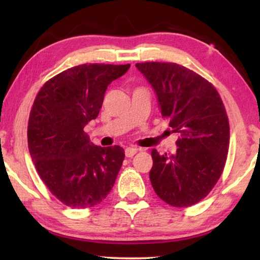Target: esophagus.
<instances>
[{"mask_svg":"<svg viewBox=\"0 0 260 260\" xmlns=\"http://www.w3.org/2000/svg\"><path fill=\"white\" fill-rule=\"evenodd\" d=\"M138 150H139V149H136L134 147H128V148H126L125 155H126V157H133L135 153L138 152Z\"/></svg>","mask_w":260,"mask_h":260,"instance_id":"34e87169","label":"esophagus"}]
</instances>
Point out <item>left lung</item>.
Returning <instances> with one entry per match:
<instances>
[{
	"label": "left lung",
	"mask_w": 260,
	"mask_h": 260,
	"mask_svg": "<svg viewBox=\"0 0 260 260\" xmlns=\"http://www.w3.org/2000/svg\"><path fill=\"white\" fill-rule=\"evenodd\" d=\"M136 68L155 89L161 117L179 134L173 155L152 149L153 190L165 203L188 208L208 196L223 172L230 148L225 105L212 83L182 65L144 61Z\"/></svg>",
	"instance_id": "1"
}]
</instances>
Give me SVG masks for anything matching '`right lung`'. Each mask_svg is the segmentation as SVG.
<instances>
[{"label":"right lung","mask_w":260,"mask_h":260,"mask_svg":"<svg viewBox=\"0 0 260 260\" xmlns=\"http://www.w3.org/2000/svg\"><path fill=\"white\" fill-rule=\"evenodd\" d=\"M129 67H73L49 79L34 100L27 127L30 157L49 191L70 208L100 204L119 173L124 149L94 146L83 128L99 116L108 86Z\"/></svg>","instance_id":"right-lung-1"}]
</instances>
